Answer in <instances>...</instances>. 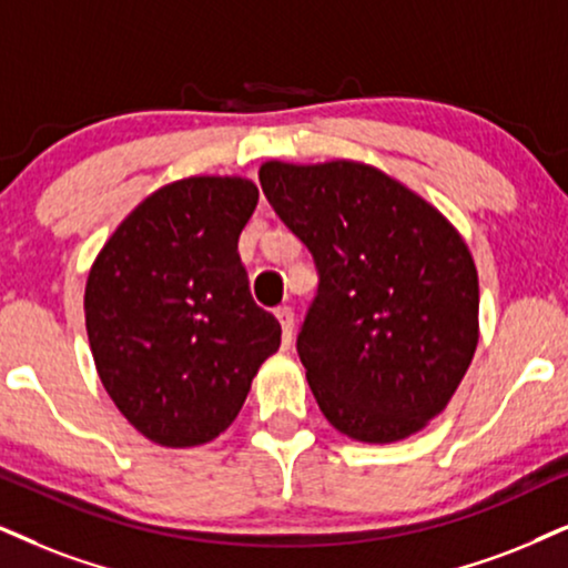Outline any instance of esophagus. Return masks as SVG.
Wrapping results in <instances>:
<instances>
[{"mask_svg": "<svg viewBox=\"0 0 568 568\" xmlns=\"http://www.w3.org/2000/svg\"><path fill=\"white\" fill-rule=\"evenodd\" d=\"M275 317L280 320V327H283V346H291V337H293V308L291 306H277L275 308Z\"/></svg>", "mask_w": 568, "mask_h": 568, "instance_id": "34e87169", "label": "esophagus"}]
</instances>
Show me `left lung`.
Instances as JSON below:
<instances>
[{
	"mask_svg": "<svg viewBox=\"0 0 568 568\" xmlns=\"http://www.w3.org/2000/svg\"><path fill=\"white\" fill-rule=\"evenodd\" d=\"M260 183L320 275L296 348L322 414L364 443L419 433L477 348L479 285L464 239L369 164L267 162Z\"/></svg>",
	"mask_w": 568,
	"mask_h": 568,
	"instance_id": "8db88e82",
	"label": "left lung"
}]
</instances>
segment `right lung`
I'll return each mask as SVG.
<instances>
[{
  "label": "right lung",
  "mask_w": 568,
  "mask_h": 568,
  "mask_svg": "<svg viewBox=\"0 0 568 568\" xmlns=\"http://www.w3.org/2000/svg\"><path fill=\"white\" fill-rule=\"evenodd\" d=\"M256 201L243 178L164 185L120 222L89 272L85 329L102 385L168 448L225 433L280 346V322L251 298L239 256Z\"/></svg>",
  "instance_id": "1"
}]
</instances>
